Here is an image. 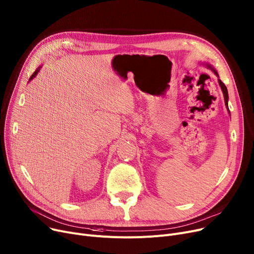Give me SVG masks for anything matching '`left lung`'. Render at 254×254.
Returning a JSON list of instances; mask_svg holds the SVG:
<instances>
[{"instance_id":"8db88e82","label":"left lung","mask_w":254,"mask_h":254,"mask_svg":"<svg viewBox=\"0 0 254 254\" xmlns=\"http://www.w3.org/2000/svg\"><path fill=\"white\" fill-rule=\"evenodd\" d=\"M206 65L208 66L209 69H211L213 72H214V74L218 77V73H217V71L214 69V68H212V65L211 64H206ZM218 83H219V85H220V87H221V90H222V92H223V97H224V102H225V106H226V108H228V110H229V107H228V101H229V93H228V88H226V86L224 85V83L221 81L220 79H218ZM230 112V111H229Z\"/></svg>"}]
</instances>
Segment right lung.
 Wrapping results in <instances>:
<instances>
[{"mask_svg":"<svg viewBox=\"0 0 254 254\" xmlns=\"http://www.w3.org/2000/svg\"><path fill=\"white\" fill-rule=\"evenodd\" d=\"M40 68H41V65H39V68H38V69L33 73V75H32V76H31V78H30V81H31V80H32V79H33V78L38 74V72L40 71Z\"/></svg>","mask_w":254,"mask_h":254,"instance_id":"obj_1","label":"right lung"}]
</instances>
